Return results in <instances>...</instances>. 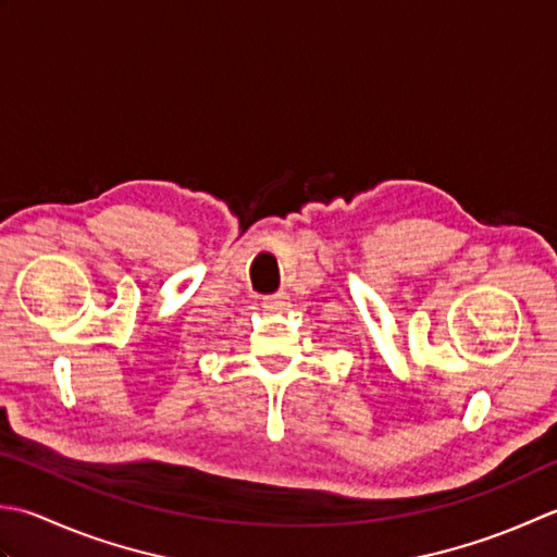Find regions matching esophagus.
Returning <instances> with one entry per match:
<instances>
[{"label": "esophagus", "instance_id": "esophagus-1", "mask_svg": "<svg viewBox=\"0 0 557 557\" xmlns=\"http://www.w3.org/2000/svg\"><path fill=\"white\" fill-rule=\"evenodd\" d=\"M262 305H264V310H269V312H283V310H288V308H290V298H288L286 293L267 295Z\"/></svg>", "mask_w": 557, "mask_h": 557}]
</instances>
